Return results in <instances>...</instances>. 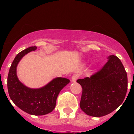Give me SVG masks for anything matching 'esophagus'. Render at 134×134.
Instances as JSON below:
<instances>
[{
    "label": "esophagus",
    "mask_w": 134,
    "mask_h": 134,
    "mask_svg": "<svg viewBox=\"0 0 134 134\" xmlns=\"http://www.w3.org/2000/svg\"><path fill=\"white\" fill-rule=\"evenodd\" d=\"M79 78V74H75L72 76V82H76V80H77Z\"/></svg>",
    "instance_id": "esophagus-1"
}]
</instances>
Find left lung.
<instances>
[{"label":"left lung","mask_w":134,"mask_h":134,"mask_svg":"<svg viewBox=\"0 0 134 134\" xmlns=\"http://www.w3.org/2000/svg\"><path fill=\"white\" fill-rule=\"evenodd\" d=\"M99 71L84 79L80 107L88 115L102 117L109 114L122 103L127 91V76L119 58L110 55Z\"/></svg>","instance_id":"left-lung-1"}]
</instances>
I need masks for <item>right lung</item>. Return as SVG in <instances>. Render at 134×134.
Here are the masks:
<instances>
[{"label":"right lung","mask_w":134,"mask_h":134,"mask_svg":"<svg viewBox=\"0 0 134 134\" xmlns=\"http://www.w3.org/2000/svg\"><path fill=\"white\" fill-rule=\"evenodd\" d=\"M36 49V46H31L16 55L9 70L7 87L10 99L19 108L30 115H43L54 109L58 95L70 80L65 78H56L37 89L29 88L21 83L16 76L17 64L25 54Z\"/></svg>","instance_id":"add662e5"}]
</instances>
